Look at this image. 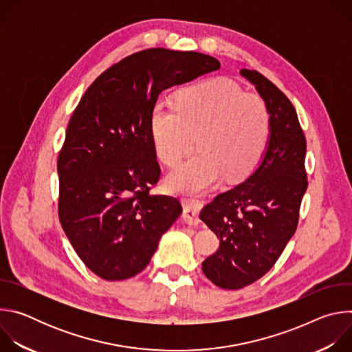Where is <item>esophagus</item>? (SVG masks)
<instances>
[{"label":"esophagus","mask_w":352,"mask_h":352,"mask_svg":"<svg viewBox=\"0 0 352 352\" xmlns=\"http://www.w3.org/2000/svg\"><path fill=\"white\" fill-rule=\"evenodd\" d=\"M184 206V221L188 226H197L199 224V212L204 208V202L199 199H182Z\"/></svg>","instance_id":"34e87169"}]
</instances>
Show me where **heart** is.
Instances as JSON below:
<instances>
[{"label": "heart", "mask_w": 352, "mask_h": 352, "mask_svg": "<svg viewBox=\"0 0 352 352\" xmlns=\"http://www.w3.org/2000/svg\"><path fill=\"white\" fill-rule=\"evenodd\" d=\"M270 113L263 100L230 79L214 78L179 91L177 106L156 102L148 114L155 152L174 166L188 131L197 133L200 153L174 168L166 188L174 193H204L224 175L246 178L261 163L270 138Z\"/></svg>", "instance_id": "b5f03b06"}]
</instances>
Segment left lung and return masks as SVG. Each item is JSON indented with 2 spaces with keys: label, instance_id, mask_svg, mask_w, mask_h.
Masks as SVG:
<instances>
[{
  "label": "left lung",
  "instance_id": "8db88e82",
  "mask_svg": "<svg viewBox=\"0 0 352 352\" xmlns=\"http://www.w3.org/2000/svg\"><path fill=\"white\" fill-rule=\"evenodd\" d=\"M270 113L266 152L242 184L220 193L200 212L220 239L202 263L205 276L224 289H239L263 277L294 235L308 188L307 140L287 96L258 71L241 69Z\"/></svg>",
  "mask_w": 352,
  "mask_h": 352
}]
</instances>
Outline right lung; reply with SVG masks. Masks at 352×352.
<instances>
[{
	"label": "right lung",
	"mask_w": 352,
	"mask_h": 352,
	"mask_svg": "<svg viewBox=\"0 0 352 352\" xmlns=\"http://www.w3.org/2000/svg\"><path fill=\"white\" fill-rule=\"evenodd\" d=\"M220 69L206 54L148 48L100 75L67 128L58 156V214L80 261L107 281L140 273L181 216L175 197L150 195L160 167L148 128L159 94Z\"/></svg>",
	"instance_id": "1"
}]
</instances>
